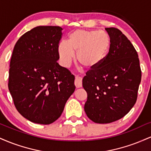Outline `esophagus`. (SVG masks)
Listing matches in <instances>:
<instances>
[{"instance_id":"1","label":"esophagus","mask_w":151,"mask_h":151,"mask_svg":"<svg viewBox=\"0 0 151 151\" xmlns=\"http://www.w3.org/2000/svg\"><path fill=\"white\" fill-rule=\"evenodd\" d=\"M74 85L76 88H80L82 85V82H81V78L79 77H75V81H74Z\"/></svg>"}]
</instances>
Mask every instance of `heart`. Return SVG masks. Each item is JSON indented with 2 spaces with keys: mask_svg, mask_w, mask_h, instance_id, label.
Returning <instances> with one entry per match:
<instances>
[{
  "mask_svg": "<svg viewBox=\"0 0 151 151\" xmlns=\"http://www.w3.org/2000/svg\"><path fill=\"white\" fill-rule=\"evenodd\" d=\"M111 40L108 35L96 31L77 30L70 34L68 42L59 44L58 51L62 65L68 67L75 58L87 70H95L108 57Z\"/></svg>",
  "mask_w": 151,
  "mask_h": 151,
  "instance_id": "obj_1",
  "label": "heart"
}]
</instances>
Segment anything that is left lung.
Listing matches in <instances>:
<instances>
[{
    "label": "left lung",
    "instance_id": "obj_1",
    "mask_svg": "<svg viewBox=\"0 0 151 151\" xmlns=\"http://www.w3.org/2000/svg\"><path fill=\"white\" fill-rule=\"evenodd\" d=\"M111 40L106 60L82 80L87 93L84 111L97 124L119 120L136 104L141 80V70L136 49L116 27L105 28Z\"/></svg>",
    "mask_w": 151,
    "mask_h": 151
}]
</instances>
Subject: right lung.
I'll list each match as a JSON object with an SVG mask.
<instances>
[{"mask_svg":"<svg viewBox=\"0 0 151 151\" xmlns=\"http://www.w3.org/2000/svg\"><path fill=\"white\" fill-rule=\"evenodd\" d=\"M59 26H38L19 38L10 63L8 89L18 111L48 125L60 117L75 90L74 77L58 63Z\"/></svg>","mask_w":151,"mask_h":151,"instance_id":"add662e5","label":"right lung"}]
</instances>
